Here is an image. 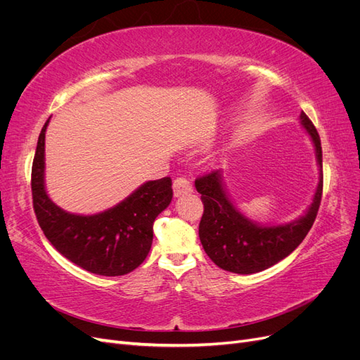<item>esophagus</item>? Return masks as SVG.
<instances>
[{
    "label": "esophagus",
    "instance_id": "esophagus-1",
    "mask_svg": "<svg viewBox=\"0 0 360 360\" xmlns=\"http://www.w3.org/2000/svg\"><path fill=\"white\" fill-rule=\"evenodd\" d=\"M172 189L176 197H181V195L192 192V183L186 177H177L172 183Z\"/></svg>",
    "mask_w": 360,
    "mask_h": 360
}]
</instances>
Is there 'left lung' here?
I'll return each mask as SVG.
<instances>
[{"label":"left lung","mask_w":360,"mask_h":360,"mask_svg":"<svg viewBox=\"0 0 360 360\" xmlns=\"http://www.w3.org/2000/svg\"><path fill=\"white\" fill-rule=\"evenodd\" d=\"M300 122L311 135L321 177L307 214L299 221L278 226L250 222L228 198L219 171H210L195 180L201 193L204 213L200 222V240L213 263L233 274H257L288 257L309 233L317 217L323 195V153L317 129L302 112Z\"/></svg>","instance_id":"1"}]
</instances>
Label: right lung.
I'll return each instance as SVG.
<instances>
[{
  "mask_svg": "<svg viewBox=\"0 0 360 360\" xmlns=\"http://www.w3.org/2000/svg\"><path fill=\"white\" fill-rule=\"evenodd\" d=\"M43 126L31 168L32 207L43 234L72 263L102 276H122L135 270L153 242V222L172 198L169 177L147 181L112 209L72 214L53 204L45 191V132Z\"/></svg>",
  "mask_w": 360,
  "mask_h": 360,
  "instance_id": "1",
  "label": "right lung"
}]
</instances>
